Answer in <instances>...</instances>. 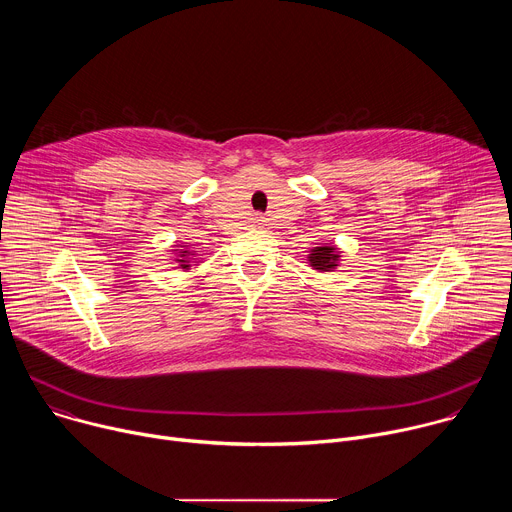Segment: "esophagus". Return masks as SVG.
I'll return each instance as SVG.
<instances>
[{"mask_svg":"<svg viewBox=\"0 0 512 512\" xmlns=\"http://www.w3.org/2000/svg\"><path fill=\"white\" fill-rule=\"evenodd\" d=\"M255 223H257V227H259V229H265V227H267V221H265V218H263V216H259Z\"/></svg>","mask_w":512,"mask_h":512,"instance_id":"34e87169","label":"esophagus"}]
</instances>
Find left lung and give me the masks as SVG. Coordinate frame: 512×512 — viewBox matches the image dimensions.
I'll use <instances>...</instances> for the list:
<instances>
[{"label":"left lung","mask_w":512,"mask_h":512,"mask_svg":"<svg viewBox=\"0 0 512 512\" xmlns=\"http://www.w3.org/2000/svg\"><path fill=\"white\" fill-rule=\"evenodd\" d=\"M340 253L342 251H338L336 245L324 243V245H318L310 251L308 263L316 271H334L340 265V257H342Z\"/></svg>","instance_id":"1"}]
</instances>
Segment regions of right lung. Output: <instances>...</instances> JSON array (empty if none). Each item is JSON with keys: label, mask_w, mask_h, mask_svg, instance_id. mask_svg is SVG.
I'll return each instance as SVG.
<instances>
[{"label": "right lung", "mask_w": 512, "mask_h": 512, "mask_svg": "<svg viewBox=\"0 0 512 512\" xmlns=\"http://www.w3.org/2000/svg\"><path fill=\"white\" fill-rule=\"evenodd\" d=\"M174 255H176V263L182 271H190L192 267H198L200 263L194 261L196 257V251L190 249V245H174Z\"/></svg>", "instance_id": "obj_1"}]
</instances>
